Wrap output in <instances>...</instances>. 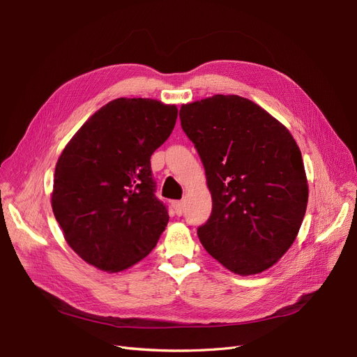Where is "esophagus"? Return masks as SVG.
Returning a JSON list of instances; mask_svg holds the SVG:
<instances>
[{
  "label": "esophagus",
  "mask_w": 357,
  "mask_h": 357,
  "mask_svg": "<svg viewBox=\"0 0 357 357\" xmlns=\"http://www.w3.org/2000/svg\"><path fill=\"white\" fill-rule=\"evenodd\" d=\"M174 210H175L176 215H182L183 214V202L182 201H175L174 202Z\"/></svg>",
  "instance_id": "esophagus-1"
}]
</instances>
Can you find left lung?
Listing matches in <instances>:
<instances>
[{
    "label": "left lung",
    "instance_id": "left-lung-1",
    "mask_svg": "<svg viewBox=\"0 0 357 357\" xmlns=\"http://www.w3.org/2000/svg\"><path fill=\"white\" fill-rule=\"evenodd\" d=\"M179 117L213 198L211 215L198 227L204 249L238 275L269 269L291 248L307 210L296 142L269 112L238 96L182 105Z\"/></svg>",
    "mask_w": 357,
    "mask_h": 357
}]
</instances>
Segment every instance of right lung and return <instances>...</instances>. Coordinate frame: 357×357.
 <instances>
[{
	"label": "right lung",
	"mask_w": 357,
	"mask_h": 357,
	"mask_svg": "<svg viewBox=\"0 0 357 357\" xmlns=\"http://www.w3.org/2000/svg\"><path fill=\"white\" fill-rule=\"evenodd\" d=\"M175 105L117 98L100 108L56 163L52 208L68 245L89 265L120 272L146 257L169 221L150 156L171 136Z\"/></svg>",
	"instance_id": "1"
}]
</instances>
